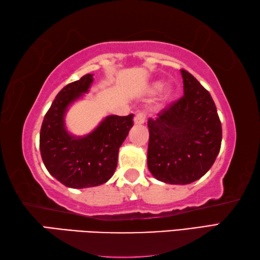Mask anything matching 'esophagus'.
I'll use <instances>...</instances> for the list:
<instances>
[{
    "label": "esophagus",
    "instance_id": "esophagus-1",
    "mask_svg": "<svg viewBox=\"0 0 260 260\" xmlns=\"http://www.w3.org/2000/svg\"><path fill=\"white\" fill-rule=\"evenodd\" d=\"M144 120H146V113L143 111H140L136 113V116L134 117V122L135 124H143Z\"/></svg>",
    "mask_w": 260,
    "mask_h": 260
}]
</instances>
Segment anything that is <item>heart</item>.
Wrapping results in <instances>:
<instances>
[{
  "mask_svg": "<svg viewBox=\"0 0 260 260\" xmlns=\"http://www.w3.org/2000/svg\"><path fill=\"white\" fill-rule=\"evenodd\" d=\"M161 86L160 82H153L152 85L149 87V93H155L158 89H159ZM173 94V88L171 85H166V86H162L161 89H160V93L159 96H158V100H157V105L158 107H161L162 104H164L167 100H170L171 96Z\"/></svg>",
  "mask_w": 260,
  "mask_h": 260,
  "instance_id": "obj_1",
  "label": "heart"
}]
</instances>
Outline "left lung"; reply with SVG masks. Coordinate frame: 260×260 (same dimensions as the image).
<instances>
[{"mask_svg": "<svg viewBox=\"0 0 260 260\" xmlns=\"http://www.w3.org/2000/svg\"><path fill=\"white\" fill-rule=\"evenodd\" d=\"M183 96L148 120V169L157 180L188 184L213 165L221 146V122L208 90L181 70Z\"/></svg>", "mask_w": 260, "mask_h": 260, "instance_id": "left-lung-1", "label": "left lung"}]
</instances>
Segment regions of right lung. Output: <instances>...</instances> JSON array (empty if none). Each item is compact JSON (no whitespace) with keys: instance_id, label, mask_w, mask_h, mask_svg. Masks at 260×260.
Wrapping results in <instances>:
<instances>
[{"instance_id":"obj_1","label":"right lung","mask_w":260,"mask_h":260,"mask_svg":"<svg viewBox=\"0 0 260 260\" xmlns=\"http://www.w3.org/2000/svg\"><path fill=\"white\" fill-rule=\"evenodd\" d=\"M91 83L93 74H86L65 86L46 113L40 131L41 157L48 172L74 189L100 186L112 177L119 148L133 126L134 114H112L89 134L69 133L64 120L68 108L88 93Z\"/></svg>"}]
</instances>
